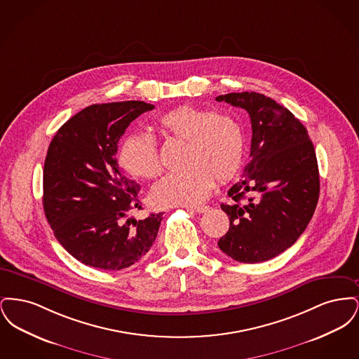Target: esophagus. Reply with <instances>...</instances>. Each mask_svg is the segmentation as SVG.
<instances>
[{"mask_svg":"<svg viewBox=\"0 0 359 359\" xmlns=\"http://www.w3.org/2000/svg\"><path fill=\"white\" fill-rule=\"evenodd\" d=\"M187 210L198 212V214H202V212H205L208 210V207L207 205H196V207H187Z\"/></svg>","mask_w":359,"mask_h":359,"instance_id":"34e87169","label":"esophagus"}]
</instances>
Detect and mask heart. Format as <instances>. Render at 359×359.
I'll return each mask as SVG.
<instances>
[{"label":"heart","mask_w":359,"mask_h":359,"mask_svg":"<svg viewBox=\"0 0 359 359\" xmlns=\"http://www.w3.org/2000/svg\"><path fill=\"white\" fill-rule=\"evenodd\" d=\"M158 125L168 138L186 142L183 165L187 168L165 176L152 188L154 205H199L208 198L215 179L227 182L241 168L245 141L233 117L184 104L163 114ZM118 160L135 177L154 179L163 172L157 142L145 133L125 137Z\"/></svg>","instance_id":"b5f03b06"}]
</instances>
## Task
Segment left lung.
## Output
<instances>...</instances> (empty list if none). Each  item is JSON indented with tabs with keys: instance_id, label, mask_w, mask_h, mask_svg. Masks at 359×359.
Listing matches in <instances>:
<instances>
[{
	"instance_id": "left-lung-1",
	"label": "left lung",
	"mask_w": 359,
	"mask_h": 359,
	"mask_svg": "<svg viewBox=\"0 0 359 359\" xmlns=\"http://www.w3.org/2000/svg\"><path fill=\"white\" fill-rule=\"evenodd\" d=\"M242 107L252 122L250 160L222 203L230 229L218 246L245 264L285 252L307 229L319 199V170L306 126L288 109L258 93L215 98Z\"/></svg>"
}]
</instances>
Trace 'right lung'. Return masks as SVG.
Instances as JSON below:
<instances>
[{"label": "right lung", "instance_id": "1", "mask_svg": "<svg viewBox=\"0 0 359 359\" xmlns=\"http://www.w3.org/2000/svg\"><path fill=\"white\" fill-rule=\"evenodd\" d=\"M154 104L142 101L87 106L60 126L43 171V207L59 243L82 264L120 271L152 248L163 212L136 219L140 186L118 165V141Z\"/></svg>", "mask_w": 359, "mask_h": 359}]
</instances>
